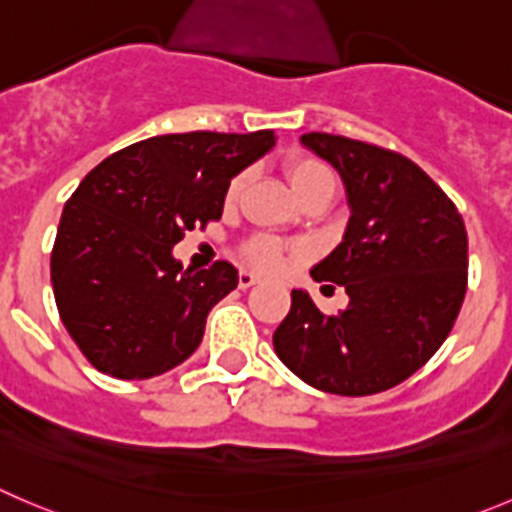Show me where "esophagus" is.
I'll return each instance as SVG.
<instances>
[{"instance_id":"34e87169","label":"esophagus","mask_w":512,"mask_h":512,"mask_svg":"<svg viewBox=\"0 0 512 512\" xmlns=\"http://www.w3.org/2000/svg\"><path fill=\"white\" fill-rule=\"evenodd\" d=\"M256 284H259V276H253L251 271H241L238 274V289H251Z\"/></svg>"}]
</instances>
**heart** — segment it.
<instances>
[{
    "label": "heart",
    "mask_w": 512,
    "mask_h": 512,
    "mask_svg": "<svg viewBox=\"0 0 512 512\" xmlns=\"http://www.w3.org/2000/svg\"><path fill=\"white\" fill-rule=\"evenodd\" d=\"M284 173L286 180H289L291 191L296 193L301 203L306 201L314 193L326 191V188H334V175L332 170L326 168L321 160L311 158V155H289L284 163ZM243 183H246V175L238 173L236 178H231L226 188V201L233 203L241 193ZM294 248L281 243L279 238L271 236H253L248 238L246 243L241 246V256L251 269L261 271V274H276L286 261L294 256Z\"/></svg>",
    "instance_id": "b5f03b06"
}]
</instances>
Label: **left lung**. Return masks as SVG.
<instances>
[{
  "mask_svg": "<svg viewBox=\"0 0 512 512\" xmlns=\"http://www.w3.org/2000/svg\"><path fill=\"white\" fill-rule=\"evenodd\" d=\"M301 143L347 188L342 243L311 269L349 306L321 314L306 291L274 332L281 362L321 392L364 397L405 382L442 347L467 289V231L455 203L394 150L329 133Z\"/></svg>",
  "mask_w": 512,
  "mask_h": 512,
  "instance_id": "8db88e82",
  "label": "left lung"
}]
</instances>
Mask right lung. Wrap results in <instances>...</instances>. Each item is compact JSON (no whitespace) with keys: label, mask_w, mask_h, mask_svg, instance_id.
I'll list each match as a JSON object with an SVG mask.
<instances>
[{"label":"right lung","mask_w":512,"mask_h":512,"mask_svg":"<svg viewBox=\"0 0 512 512\" xmlns=\"http://www.w3.org/2000/svg\"><path fill=\"white\" fill-rule=\"evenodd\" d=\"M274 130L175 133L102 160L65 203L55 248L57 311L100 372L150 379L186 362L206 316L238 284L228 261L183 269L173 246L218 221L233 175L269 153Z\"/></svg>","instance_id":"obj_1"}]
</instances>
